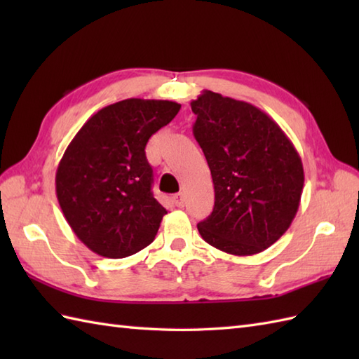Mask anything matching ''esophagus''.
<instances>
[{
    "label": "esophagus",
    "mask_w": 359,
    "mask_h": 359,
    "mask_svg": "<svg viewBox=\"0 0 359 359\" xmlns=\"http://www.w3.org/2000/svg\"><path fill=\"white\" fill-rule=\"evenodd\" d=\"M172 201L175 203V207H179V208H184L185 207V196L182 194V193L174 194L172 196Z\"/></svg>",
    "instance_id": "obj_1"
}]
</instances>
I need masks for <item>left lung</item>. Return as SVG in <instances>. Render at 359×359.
I'll return each instance as SVG.
<instances>
[{"label": "left lung", "instance_id": "8db88e82", "mask_svg": "<svg viewBox=\"0 0 359 359\" xmlns=\"http://www.w3.org/2000/svg\"><path fill=\"white\" fill-rule=\"evenodd\" d=\"M191 109L193 134L215 185V208L197 230L225 253H261L288 230L299 208L301 157L276 121L247 102L203 90Z\"/></svg>", "mask_w": 359, "mask_h": 359}]
</instances>
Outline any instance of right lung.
<instances>
[{"label":"right lung","mask_w":359,"mask_h":359,"mask_svg":"<svg viewBox=\"0 0 359 359\" xmlns=\"http://www.w3.org/2000/svg\"><path fill=\"white\" fill-rule=\"evenodd\" d=\"M179 109L170 100L117 102L94 114L66 148L57 199L75 236L94 253L120 259L154 241L166 210L151 191L144 148Z\"/></svg>","instance_id":"1"}]
</instances>
